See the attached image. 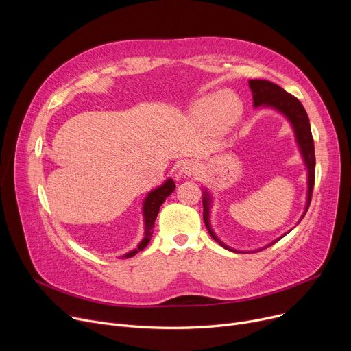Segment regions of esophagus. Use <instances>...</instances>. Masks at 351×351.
Here are the masks:
<instances>
[{
    "mask_svg": "<svg viewBox=\"0 0 351 351\" xmlns=\"http://www.w3.org/2000/svg\"><path fill=\"white\" fill-rule=\"evenodd\" d=\"M182 171H183V173H186V175H192V173H195V171H197L196 162H195V160H188V162H184L183 165H182Z\"/></svg>",
    "mask_w": 351,
    "mask_h": 351,
    "instance_id": "obj_1",
    "label": "esophagus"
}]
</instances>
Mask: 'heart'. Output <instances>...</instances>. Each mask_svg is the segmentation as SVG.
Segmentation results:
<instances>
[{
  "label": "heart",
  "mask_w": 351,
  "mask_h": 351,
  "mask_svg": "<svg viewBox=\"0 0 351 351\" xmlns=\"http://www.w3.org/2000/svg\"><path fill=\"white\" fill-rule=\"evenodd\" d=\"M240 112V100L232 95H228V93L207 96L202 99L195 107V114L199 119H213L216 123L223 125H231L239 119Z\"/></svg>",
  "instance_id": "b5f03b06"
}]
</instances>
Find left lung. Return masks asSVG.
I'll return each instance as SVG.
<instances>
[{
	"instance_id": "left-lung-1",
	"label": "left lung",
	"mask_w": 351,
	"mask_h": 351,
	"mask_svg": "<svg viewBox=\"0 0 351 351\" xmlns=\"http://www.w3.org/2000/svg\"><path fill=\"white\" fill-rule=\"evenodd\" d=\"M250 88L252 91V100L254 106H268L274 107L278 111H281L284 115H287V119L291 121L295 134H296V141L299 144L300 152L303 159H305V163L308 167V184H309V191H308V203L306 208L303 216L306 215L311 200H312V192H313V184H315V165H316V159H315V145H313V136L311 131V124H309V117L306 114L305 107L302 106V103L292 95H289L288 91H285L282 87H279L278 84L268 82V80H248ZM208 206H210V196L207 192L203 195V220L204 224L208 230V234L212 236L213 240H216L221 247L239 252L232 248H228L226 244H223L213 232L212 227H210L208 223ZM302 216V219H303ZM278 241V240H276ZM274 241V243H276ZM272 243V244H274ZM271 244V245H272Z\"/></svg>"
}]
</instances>
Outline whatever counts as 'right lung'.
I'll return each mask as SVG.
<instances>
[{"label": "right lung", "mask_w": 351, "mask_h": 351, "mask_svg": "<svg viewBox=\"0 0 351 351\" xmlns=\"http://www.w3.org/2000/svg\"><path fill=\"white\" fill-rule=\"evenodd\" d=\"M176 184L173 183L172 179H168L165 183H163L160 188L152 191L151 193H148L145 202H144V219H145V237L144 240L139 243V245L124 255V258H130V256L135 255L138 251H143L148 243L151 241V237H152V232H154V224H155V220H156V216L159 213V208H160V204L165 202V199L175 191Z\"/></svg>", "instance_id": "add662e5"}]
</instances>
